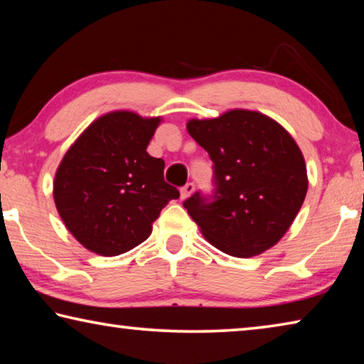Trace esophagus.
<instances>
[{
	"label": "esophagus",
	"instance_id": "obj_1",
	"mask_svg": "<svg viewBox=\"0 0 364 364\" xmlns=\"http://www.w3.org/2000/svg\"><path fill=\"white\" fill-rule=\"evenodd\" d=\"M194 184L193 183H188L184 184V186L181 188V199H188V197L194 193Z\"/></svg>",
	"mask_w": 364,
	"mask_h": 364
}]
</instances>
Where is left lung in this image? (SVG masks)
<instances>
[{"label":"left lung","instance_id":"8db88e82","mask_svg":"<svg viewBox=\"0 0 364 364\" xmlns=\"http://www.w3.org/2000/svg\"><path fill=\"white\" fill-rule=\"evenodd\" d=\"M186 128L215 165L213 202L199 193L184 202L202 236L239 258L260 255L278 244L308 191L304 154L291 133L249 109L189 119Z\"/></svg>","mask_w":364,"mask_h":364}]
</instances>
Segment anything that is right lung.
Masks as SVG:
<instances>
[{
    "label": "right lung",
    "mask_w": 364,
    "mask_h": 364,
    "mask_svg": "<svg viewBox=\"0 0 364 364\" xmlns=\"http://www.w3.org/2000/svg\"><path fill=\"white\" fill-rule=\"evenodd\" d=\"M162 117L112 110L90 123L67 149L53 197L67 230L90 252L115 257L144 242L180 191L164 180L165 162L147 146Z\"/></svg>",
    "instance_id": "1"
}]
</instances>
